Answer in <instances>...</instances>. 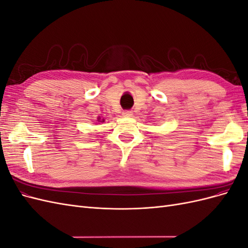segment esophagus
<instances>
[{"instance_id":"34e87169","label":"esophagus","mask_w":248,"mask_h":248,"mask_svg":"<svg viewBox=\"0 0 248 248\" xmlns=\"http://www.w3.org/2000/svg\"><path fill=\"white\" fill-rule=\"evenodd\" d=\"M123 117H126V118H129V117H132V115H133V112L131 111V110H124L123 111Z\"/></svg>"}]
</instances>
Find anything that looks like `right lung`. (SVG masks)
Wrapping results in <instances>:
<instances>
[{
  "mask_svg": "<svg viewBox=\"0 0 248 248\" xmlns=\"http://www.w3.org/2000/svg\"><path fill=\"white\" fill-rule=\"evenodd\" d=\"M99 120H100V119H98V121H99ZM100 122H104V120H102V121H100Z\"/></svg>",
  "mask_w": 248,
  "mask_h": 248,
  "instance_id": "add662e5",
  "label": "right lung"
}]
</instances>
